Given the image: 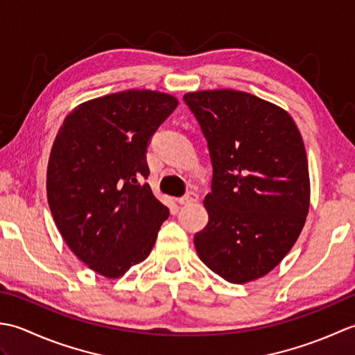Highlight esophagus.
<instances>
[{"label":"esophagus","mask_w":355,"mask_h":355,"mask_svg":"<svg viewBox=\"0 0 355 355\" xmlns=\"http://www.w3.org/2000/svg\"><path fill=\"white\" fill-rule=\"evenodd\" d=\"M198 193L197 192H187L186 195H183L182 198H178L180 205H192V202L198 201Z\"/></svg>","instance_id":"esophagus-1"}]
</instances>
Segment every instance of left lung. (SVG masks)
Segmentation results:
<instances>
[{
  "instance_id": "obj_1",
  "label": "left lung",
  "mask_w": 355,
  "mask_h": 355,
  "mask_svg": "<svg viewBox=\"0 0 355 355\" xmlns=\"http://www.w3.org/2000/svg\"><path fill=\"white\" fill-rule=\"evenodd\" d=\"M214 166L209 223L193 238L200 259L232 284L266 276L296 243L310 207L308 162L288 112L253 94H184Z\"/></svg>"
}]
</instances>
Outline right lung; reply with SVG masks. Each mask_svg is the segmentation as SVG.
I'll list each match as a JSON object with an SVG mask.
<instances>
[{
  "label": "right lung",
  "instance_id": "right-lung-1",
  "mask_svg": "<svg viewBox=\"0 0 355 355\" xmlns=\"http://www.w3.org/2000/svg\"><path fill=\"white\" fill-rule=\"evenodd\" d=\"M178 101L128 89L80 103L65 117L47 168L51 215L71 252L105 277L145 261L169 210L148 183V145Z\"/></svg>",
  "mask_w": 355,
  "mask_h": 355
}]
</instances>
